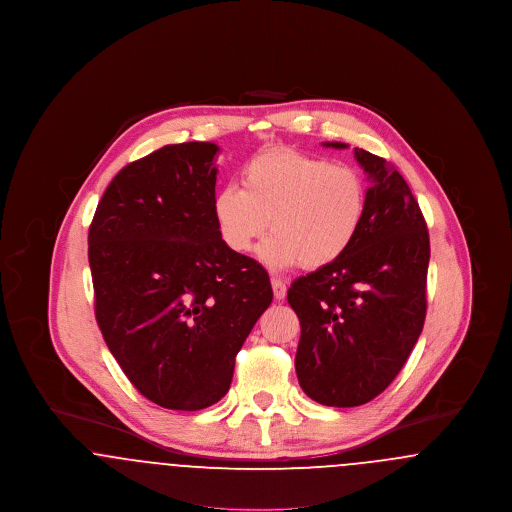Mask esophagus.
I'll return each instance as SVG.
<instances>
[{
    "label": "esophagus",
    "instance_id": "34e87169",
    "mask_svg": "<svg viewBox=\"0 0 512 512\" xmlns=\"http://www.w3.org/2000/svg\"><path fill=\"white\" fill-rule=\"evenodd\" d=\"M270 282H272V292H274V297H276L278 301H280V299H284V297H286V292H288L286 282H284V280H280V278H272Z\"/></svg>",
    "mask_w": 512,
    "mask_h": 512
}]
</instances>
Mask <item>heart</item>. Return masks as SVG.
Masks as SVG:
<instances>
[{"mask_svg":"<svg viewBox=\"0 0 512 512\" xmlns=\"http://www.w3.org/2000/svg\"><path fill=\"white\" fill-rule=\"evenodd\" d=\"M363 174L315 155L276 149L253 157L242 188L228 184L215 197L224 244L249 251L268 226L272 238L261 259L272 268H324L336 263L359 236L366 217Z\"/></svg>","mask_w":512,"mask_h":512,"instance_id":"obj_1","label":"heart"}]
</instances>
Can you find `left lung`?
I'll return each instance as SVG.
<instances>
[{
    "mask_svg": "<svg viewBox=\"0 0 512 512\" xmlns=\"http://www.w3.org/2000/svg\"><path fill=\"white\" fill-rule=\"evenodd\" d=\"M355 159L372 182L359 236L336 263L288 290L301 324L299 386L328 407H359L386 390L426 318L430 238L418 201L386 159L359 147Z\"/></svg>",
    "mask_w": 512,
    "mask_h": 512,
    "instance_id": "1",
    "label": "left lung"
}]
</instances>
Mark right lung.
Wrapping results in <instances>:
<instances>
[{"instance_id": "obj_1", "label": "right lung", "mask_w": 512, "mask_h": 512, "mask_svg": "<svg viewBox=\"0 0 512 512\" xmlns=\"http://www.w3.org/2000/svg\"><path fill=\"white\" fill-rule=\"evenodd\" d=\"M219 146H165L107 186L88 232L96 318L149 401L199 411L230 390L236 355L272 301L255 259L215 220Z\"/></svg>"}]
</instances>
